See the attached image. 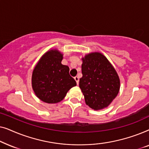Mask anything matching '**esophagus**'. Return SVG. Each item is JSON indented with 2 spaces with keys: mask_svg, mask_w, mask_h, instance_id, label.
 I'll use <instances>...</instances> for the list:
<instances>
[{
  "mask_svg": "<svg viewBox=\"0 0 149 149\" xmlns=\"http://www.w3.org/2000/svg\"><path fill=\"white\" fill-rule=\"evenodd\" d=\"M74 80L76 81L77 84L79 85V77H74Z\"/></svg>",
  "mask_w": 149,
  "mask_h": 149,
  "instance_id": "1",
  "label": "esophagus"
}]
</instances>
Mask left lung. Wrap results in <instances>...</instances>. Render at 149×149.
<instances>
[{"mask_svg":"<svg viewBox=\"0 0 149 149\" xmlns=\"http://www.w3.org/2000/svg\"><path fill=\"white\" fill-rule=\"evenodd\" d=\"M83 77L79 87L87 105L95 111L107 108L117 97L120 79L109 60L100 52H91L81 58Z\"/></svg>","mask_w":149,"mask_h":149,"instance_id":"obj_1","label":"left lung"}]
</instances>
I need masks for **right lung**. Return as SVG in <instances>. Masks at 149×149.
Returning a JSON list of instances; mask_svg holds the SVG:
<instances>
[{"instance_id":"add662e5","label":"right lung","mask_w":149,"mask_h":149,"mask_svg":"<svg viewBox=\"0 0 149 149\" xmlns=\"http://www.w3.org/2000/svg\"><path fill=\"white\" fill-rule=\"evenodd\" d=\"M63 54L52 49L42 55L32 74V87L36 97L48 104L60 102L76 81L69 74V67L62 64Z\"/></svg>"}]
</instances>
